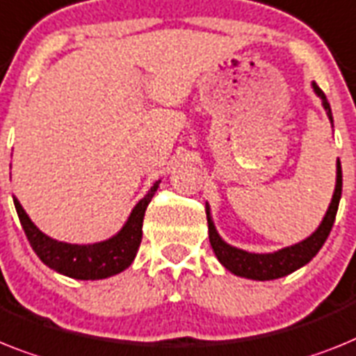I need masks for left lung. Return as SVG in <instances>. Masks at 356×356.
I'll list each match as a JSON object with an SVG mask.
<instances>
[{
  "label": "left lung",
  "mask_w": 356,
  "mask_h": 356,
  "mask_svg": "<svg viewBox=\"0 0 356 356\" xmlns=\"http://www.w3.org/2000/svg\"><path fill=\"white\" fill-rule=\"evenodd\" d=\"M313 88H315L316 95L322 99L324 104V110L327 113L330 121L333 122V115H331V106L325 99L324 92L316 86V83H313ZM340 195H342V168H340V163L337 164V186L335 193H333V199H331V204L325 211V217L322 220V224L318 226L315 234L312 237H307L302 243L295 244V246L284 248V250H279L275 253H248L244 250H237V248L229 246L219 237V234L215 232V226L210 219V210L206 206V215H208V232H210V244L213 248L215 255L220 261V264L229 270L232 273L238 275V277H246V279L253 280H273L280 279V277H286V275L293 273L295 270L302 268L304 264L312 261L313 257L318 253V250L322 248V244L325 243V238L330 235L331 228H333V222H335L337 210H339Z\"/></svg>",
  "instance_id": "8db88e82"
}]
</instances>
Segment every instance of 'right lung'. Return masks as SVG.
Returning <instances> with one entry per match:
<instances>
[{
	"label": "right lung",
	"instance_id": "obj_1",
	"mask_svg": "<svg viewBox=\"0 0 356 356\" xmlns=\"http://www.w3.org/2000/svg\"><path fill=\"white\" fill-rule=\"evenodd\" d=\"M157 186L159 183H155L145 199L137 202L127 224L118 235L97 244H67L54 241L49 235L40 232V228L29 219V215L25 213L17 199H14V206L26 238L43 264L72 279L99 280L121 273L134 262L143 238V219H145L146 206L150 204Z\"/></svg>",
	"mask_w": 356,
	"mask_h": 356
}]
</instances>
